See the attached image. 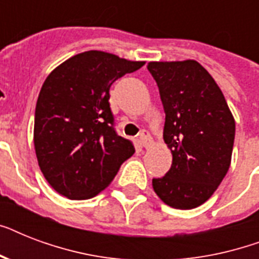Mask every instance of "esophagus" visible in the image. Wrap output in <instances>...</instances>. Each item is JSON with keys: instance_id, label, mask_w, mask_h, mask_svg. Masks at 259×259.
<instances>
[{"instance_id": "1", "label": "esophagus", "mask_w": 259, "mask_h": 259, "mask_svg": "<svg viewBox=\"0 0 259 259\" xmlns=\"http://www.w3.org/2000/svg\"><path fill=\"white\" fill-rule=\"evenodd\" d=\"M140 142H141V145L144 146V148H148V146L150 145V142H152V138H150V133L148 132V130H142L141 133H140Z\"/></svg>"}]
</instances>
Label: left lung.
I'll list each match as a JSON object with an SVG mask.
<instances>
[{
	"instance_id": "8db88e82",
	"label": "left lung",
	"mask_w": 259,
	"mask_h": 259,
	"mask_svg": "<svg viewBox=\"0 0 259 259\" xmlns=\"http://www.w3.org/2000/svg\"><path fill=\"white\" fill-rule=\"evenodd\" d=\"M148 70L160 91L164 141L173 157L165 176L152 181L154 192L173 208H196L229 170L235 121L217 82L195 60L150 62Z\"/></svg>"
}]
</instances>
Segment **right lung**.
I'll return each mask as SVG.
<instances>
[{
  "mask_svg": "<svg viewBox=\"0 0 259 259\" xmlns=\"http://www.w3.org/2000/svg\"><path fill=\"white\" fill-rule=\"evenodd\" d=\"M145 62L102 51L75 55L46 79L34 111V150L52 188L74 200L97 196L136 152L118 136L110 87Z\"/></svg>",
  "mask_w": 259,
  "mask_h": 259,
  "instance_id": "right-lung-1",
  "label": "right lung"
}]
</instances>
